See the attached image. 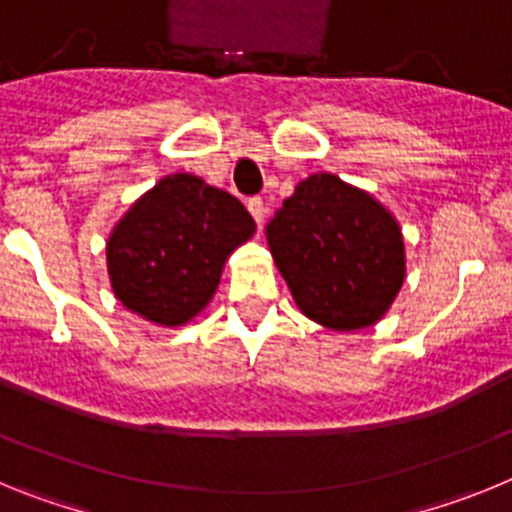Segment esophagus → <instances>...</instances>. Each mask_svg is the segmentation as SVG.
<instances>
[{"label": "esophagus", "mask_w": 512, "mask_h": 512, "mask_svg": "<svg viewBox=\"0 0 512 512\" xmlns=\"http://www.w3.org/2000/svg\"><path fill=\"white\" fill-rule=\"evenodd\" d=\"M248 212H251V217L256 220V223H264L266 217V207H264V200L261 197H253V200H248Z\"/></svg>", "instance_id": "esophagus-1"}]
</instances>
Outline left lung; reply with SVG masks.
I'll use <instances>...</instances> for the list:
<instances>
[{
	"label": "left lung",
	"instance_id": "left-lung-1",
	"mask_svg": "<svg viewBox=\"0 0 512 512\" xmlns=\"http://www.w3.org/2000/svg\"><path fill=\"white\" fill-rule=\"evenodd\" d=\"M266 243L302 315L328 330L379 323L408 277L397 217L328 171L297 184L266 223Z\"/></svg>",
	"mask_w": 512,
	"mask_h": 512
}]
</instances>
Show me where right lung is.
<instances>
[{"mask_svg": "<svg viewBox=\"0 0 512 512\" xmlns=\"http://www.w3.org/2000/svg\"><path fill=\"white\" fill-rule=\"evenodd\" d=\"M256 233L233 194L176 171L158 179L107 238L110 287L125 310L179 328L210 305L225 261Z\"/></svg>", "mask_w": 512, "mask_h": 512, "instance_id": "right-lung-1", "label": "right lung"}]
</instances>
